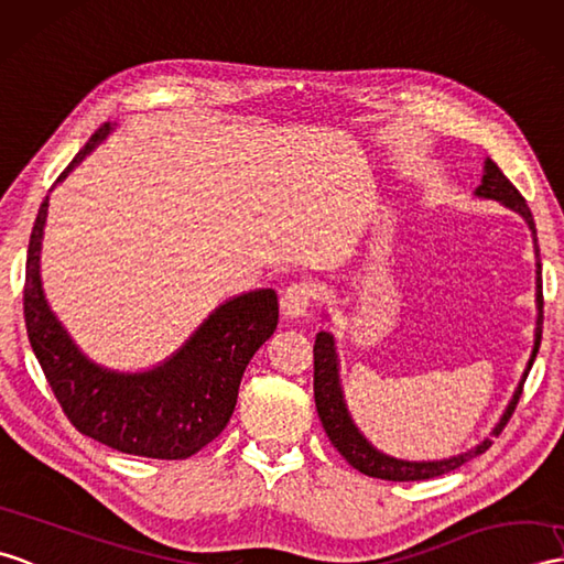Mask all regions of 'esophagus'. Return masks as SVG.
<instances>
[{"label": "esophagus", "instance_id": "esophagus-1", "mask_svg": "<svg viewBox=\"0 0 564 564\" xmlns=\"http://www.w3.org/2000/svg\"><path fill=\"white\" fill-rule=\"evenodd\" d=\"M312 295H314V291L307 283H291V285H288L283 295H281V310H283L285 317H291V319L303 317V314L310 310Z\"/></svg>", "mask_w": 564, "mask_h": 564}]
</instances>
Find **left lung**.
<instances>
[{
    "instance_id": "8db88e82",
    "label": "left lung",
    "mask_w": 564,
    "mask_h": 564,
    "mask_svg": "<svg viewBox=\"0 0 564 564\" xmlns=\"http://www.w3.org/2000/svg\"><path fill=\"white\" fill-rule=\"evenodd\" d=\"M476 196H482V199H495L505 204L507 208H512V212H517L523 220L529 223V228L533 232L535 259H539L535 261V307H539V317H535V341H533L529 365L527 370H523L521 382L514 391L512 401H509V405L505 409L500 423L492 427L490 437L482 440L478 447L468 449L464 454L449 456V459H442V462H403L377 452L372 444L362 437V432L356 427V423H352L344 401L341 382H338V356L334 348V336L329 332H319L317 338H314V403H317L319 421L324 425L326 437L332 440L338 454H341L352 468H358L365 476L382 478V480H427L442 474H449V470L464 466L466 462L474 459V456L490 449L492 437L500 435L509 417H512L523 391V382H527L531 365L535 356H539L541 336H543V276H541L543 271H541V254H539L541 250H539V238H535V223L531 216V208L527 199L519 194V189L507 180V175L490 159H486V173H482V182L476 189Z\"/></svg>"
}]
</instances>
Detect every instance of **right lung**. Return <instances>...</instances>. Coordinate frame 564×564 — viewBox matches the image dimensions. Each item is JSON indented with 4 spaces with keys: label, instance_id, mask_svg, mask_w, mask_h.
<instances>
[{
    "label": "right lung",
    "instance_id": "right-lung-1",
    "mask_svg": "<svg viewBox=\"0 0 564 564\" xmlns=\"http://www.w3.org/2000/svg\"><path fill=\"white\" fill-rule=\"evenodd\" d=\"M110 129V124H102L57 182L67 177ZM45 218L47 196L37 208L29 242L23 317L31 348L64 415L78 432L117 452L167 462L187 459L228 425L247 362L276 332V293L261 288L223 303L173 358L149 372L100 368L76 348L43 295Z\"/></svg>",
    "mask_w": 564,
    "mask_h": 564
}]
</instances>
